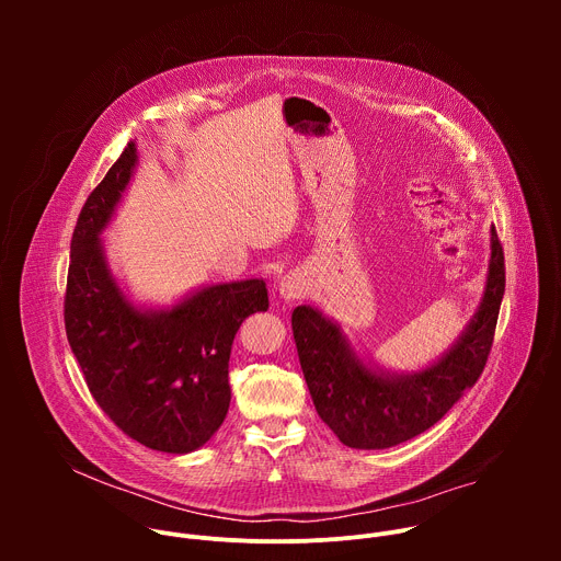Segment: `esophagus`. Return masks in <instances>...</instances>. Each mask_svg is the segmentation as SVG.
I'll list each match as a JSON object with an SVG mask.
<instances>
[{
	"mask_svg": "<svg viewBox=\"0 0 561 561\" xmlns=\"http://www.w3.org/2000/svg\"><path fill=\"white\" fill-rule=\"evenodd\" d=\"M279 295L286 299V301H293V299H299L306 295V284L299 275L290 273L286 275L282 282H279Z\"/></svg>",
	"mask_w": 561,
	"mask_h": 561,
	"instance_id": "34e87169",
	"label": "esophagus"
}]
</instances>
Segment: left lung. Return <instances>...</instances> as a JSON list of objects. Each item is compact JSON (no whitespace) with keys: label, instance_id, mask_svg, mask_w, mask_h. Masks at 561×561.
<instances>
[{"label":"left lung","instance_id":"1","mask_svg":"<svg viewBox=\"0 0 561 561\" xmlns=\"http://www.w3.org/2000/svg\"><path fill=\"white\" fill-rule=\"evenodd\" d=\"M504 288V249L493 226L486 288L470 324L439 362L402 375L366 366L335 322L297 306L293 335L317 415L342 444L362 450L390 448L428 431L482 375Z\"/></svg>","mask_w":561,"mask_h":561}]
</instances>
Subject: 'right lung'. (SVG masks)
<instances>
[{
    "label": "right lung",
    "mask_w": 561,
    "mask_h": 561,
    "mask_svg": "<svg viewBox=\"0 0 561 561\" xmlns=\"http://www.w3.org/2000/svg\"><path fill=\"white\" fill-rule=\"evenodd\" d=\"M137 164L128 141L89 195L70 239L64 324L72 355L100 409L130 439L184 455L221 426L228 359L244 319L268 308L264 279L206 286L173 308L128 301L106 264L102 230Z\"/></svg>",
    "instance_id": "right-lung-1"
}]
</instances>
